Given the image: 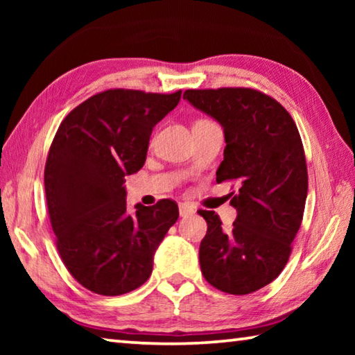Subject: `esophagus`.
I'll return each mask as SVG.
<instances>
[{
	"instance_id": "esophagus-1",
	"label": "esophagus",
	"mask_w": 355,
	"mask_h": 355,
	"mask_svg": "<svg viewBox=\"0 0 355 355\" xmlns=\"http://www.w3.org/2000/svg\"><path fill=\"white\" fill-rule=\"evenodd\" d=\"M178 208H180V216H182V218H186V216L194 214V211H196V209L192 208L191 205H188V203H180Z\"/></svg>"
}]
</instances>
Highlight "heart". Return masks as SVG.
Returning a JSON list of instances; mask_svg holds the SVG:
<instances>
[{"mask_svg": "<svg viewBox=\"0 0 355 355\" xmlns=\"http://www.w3.org/2000/svg\"><path fill=\"white\" fill-rule=\"evenodd\" d=\"M207 122H209V120H207V119H200V120H197L196 123H207ZM196 123H194V125H196Z\"/></svg>", "mask_w": 355, "mask_h": 355, "instance_id": "1", "label": "heart"}]
</instances>
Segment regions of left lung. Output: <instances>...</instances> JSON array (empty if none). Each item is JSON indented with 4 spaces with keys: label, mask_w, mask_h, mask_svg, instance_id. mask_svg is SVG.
I'll return each instance as SVG.
<instances>
[{
    "label": "left lung",
    "mask_w": 355,
    "mask_h": 355,
    "mask_svg": "<svg viewBox=\"0 0 355 355\" xmlns=\"http://www.w3.org/2000/svg\"><path fill=\"white\" fill-rule=\"evenodd\" d=\"M183 98L224 127L216 182H238L230 230L214 211L199 209L208 225L199 250L202 274L220 291L250 294L284 271L302 224L309 188L302 139L290 112L257 89H188Z\"/></svg>",
    "instance_id": "left-lung-1"
}]
</instances>
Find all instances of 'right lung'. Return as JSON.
Segmentation results:
<instances>
[{"mask_svg": "<svg viewBox=\"0 0 355 355\" xmlns=\"http://www.w3.org/2000/svg\"><path fill=\"white\" fill-rule=\"evenodd\" d=\"M182 91L107 89L71 110L59 125L45 163V196L56 248L78 284L120 296L146 284L153 255L178 219L161 199L127 213L123 182L146 163L156 123Z\"/></svg>", "mask_w": 355, "mask_h": 355, "instance_id": "obj_1", "label": "right lung"}]
</instances>
